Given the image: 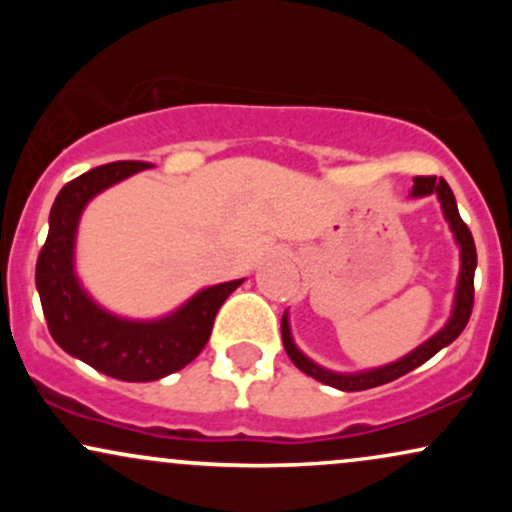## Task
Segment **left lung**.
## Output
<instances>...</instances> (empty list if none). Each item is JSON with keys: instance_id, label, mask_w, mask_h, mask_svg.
Segmentation results:
<instances>
[{"instance_id": "obj_1", "label": "left lung", "mask_w": 512, "mask_h": 512, "mask_svg": "<svg viewBox=\"0 0 512 512\" xmlns=\"http://www.w3.org/2000/svg\"><path fill=\"white\" fill-rule=\"evenodd\" d=\"M436 195L440 202V209H443L445 221H448L452 238H455L457 248H460V274H457V286H455V301H452V313L440 330L428 337L424 344H419L416 349H411L409 354H404L397 361L385 363V366L378 368H366L356 370V373H339V370H330L320 363H315L313 358H308L298 349L296 342H293L291 334V322H289V310H286L284 317H281V339H284L286 354L296 368H301L305 375L320 380V383L337 387L342 392H358V390H370V387H378L385 383H392V380L402 378L409 370L419 368L421 363H426L428 358L436 356L440 349L455 342L460 337L464 327H467L469 315H472L474 305V269H477V248H474V238L469 233L467 223L460 219V211H457L455 195H452L450 185L443 178H414V185H411L409 197L421 199Z\"/></svg>"}]
</instances>
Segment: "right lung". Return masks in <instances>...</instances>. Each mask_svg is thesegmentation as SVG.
<instances>
[{
	"instance_id": "obj_1",
	"label": "right lung",
	"mask_w": 512,
	"mask_h": 512,
	"mask_svg": "<svg viewBox=\"0 0 512 512\" xmlns=\"http://www.w3.org/2000/svg\"><path fill=\"white\" fill-rule=\"evenodd\" d=\"M144 161L98 166L62 187L50 209V231L35 267V286L50 334L69 356L125 383L161 380L195 361L209 342L219 308L245 279L207 286L173 313L134 320L103 308L76 274V233L84 209L103 190L139 170Z\"/></svg>"
}]
</instances>
